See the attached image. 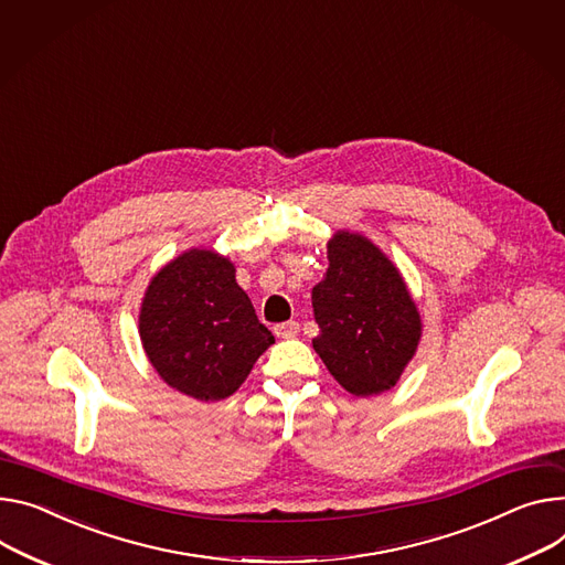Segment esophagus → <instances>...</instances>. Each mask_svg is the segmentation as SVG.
<instances>
[{
  "instance_id": "obj_1",
  "label": "esophagus",
  "mask_w": 565,
  "mask_h": 565,
  "mask_svg": "<svg viewBox=\"0 0 565 565\" xmlns=\"http://www.w3.org/2000/svg\"><path fill=\"white\" fill-rule=\"evenodd\" d=\"M274 332H276V337H280V339H291V337L298 334V323H296V321L278 323V326H274Z\"/></svg>"
}]
</instances>
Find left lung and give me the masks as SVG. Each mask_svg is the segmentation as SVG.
<instances>
[{
  "mask_svg": "<svg viewBox=\"0 0 565 565\" xmlns=\"http://www.w3.org/2000/svg\"><path fill=\"white\" fill-rule=\"evenodd\" d=\"M328 271L312 289L315 351L353 396L392 388L420 341V315L401 271L371 239L339 231Z\"/></svg>",
  "mask_w": 565,
  "mask_h": 565,
  "instance_id": "obj_1",
  "label": "left lung"
}]
</instances>
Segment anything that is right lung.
<instances>
[{"label":"right lung","mask_w":565,"mask_h":565,"mask_svg":"<svg viewBox=\"0 0 565 565\" xmlns=\"http://www.w3.org/2000/svg\"><path fill=\"white\" fill-rule=\"evenodd\" d=\"M140 339L158 375L196 401L233 396L274 343L228 257L190 248L149 282Z\"/></svg>","instance_id":"right-lung-1"}]
</instances>
